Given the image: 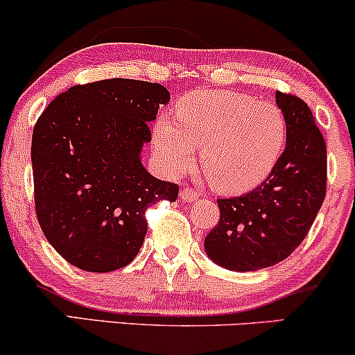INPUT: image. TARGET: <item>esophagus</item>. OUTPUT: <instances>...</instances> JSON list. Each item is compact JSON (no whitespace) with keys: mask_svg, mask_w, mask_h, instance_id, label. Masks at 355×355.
<instances>
[{"mask_svg":"<svg viewBox=\"0 0 355 355\" xmlns=\"http://www.w3.org/2000/svg\"><path fill=\"white\" fill-rule=\"evenodd\" d=\"M179 198H181L182 202H194V200H198L199 194L194 189H191V187H184V189L179 192Z\"/></svg>","mask_w":355,"mask_h":355,"instance_id":"obj_1","label":"esophagus"}]
</instances>
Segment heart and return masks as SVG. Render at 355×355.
<instances>
[{
	"instance_id": "obj_1",
	"label": "heart",
	"mask_w": 355,
	"mask_h": 355,
	"mask_svg": "<svg viewBox=\"0 0 355 355\" xmlns=\"http://www.w3.org/2000/svg\"><path fill=\"white\" fill-rule=\"evenodd\" d=\"M286 143V121L278 107L237 92L200 89L176 105V120L161 116L153 146L171 174L191 168L196 146L214 189L242 194L263 182Z\"/></svg>"
}]
</instances>
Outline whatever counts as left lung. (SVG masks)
Instances as JSON below:
<instances>
[{
    "instance_id": "left-lung-1",
    "label": "left lung",
    "mask_w": 355,
    "mask_h": 355,
    "mask_svg": "<svg viewBox=\"0 0 355 355\" xmlns=\"http://www.w3.org/2000/svg\"><path fill=\"white\" fill-rule=\"evenodd\" d=\"M286 121V146L255 189L218 199L220 218L205 237L214 263L255 271L283 261L303 242L326 196V143L313 112L295 95L277 92Z\"/></svg>"
}]
</instances>
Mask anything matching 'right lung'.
Listing matches in <instances>:
<instances>
[{
    "label": "right lung",
    "mask_w": 355,
    "mask_h": 355,
    "mask_svg": "<svg viewBox=\"0 0 355 355\" xmlns=\"http://www.w3.org/2000/svg\"><path fill=\"white\" fill-rule=\"evenodd\" d=\"M169 98L159 84L107 78L71 87L39 116L31 146L37 220L71 265L123 268L143 245L146 209L176 200L179 187L141 163L150 125Z\"/></svg>",
    "instance_id": "add662e5"
}]
</instances>
